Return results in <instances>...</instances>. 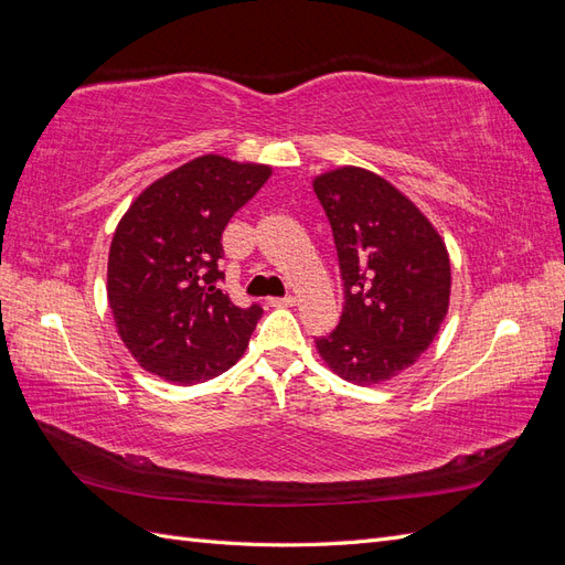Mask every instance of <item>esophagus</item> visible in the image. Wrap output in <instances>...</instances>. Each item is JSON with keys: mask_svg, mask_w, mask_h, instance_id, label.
<instances>
[{"mask_svg": "<svg viewBox=\"0 0 565 565\" xmlns=\"http://www.w3.org/2000/svg\"><path fill=\"white\" fill-rule=\"evenodd\" d=\"M268 303H270V306H280V309H287V306H295L297 299H295L292 295H287V297H270Z\"/></svg>", "mask_w": 565, "mask_h": 565, "instance_id": "34e87169", "label": "esophagus"}]
</instances>
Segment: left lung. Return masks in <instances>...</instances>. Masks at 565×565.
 <instances>
[{
	"instance_id": "obj_1",
	"label": "left lung",
	"mask_w": 565,
	"mask_h": 565,
	"mask_svg": "<svg viewBox=\"0 0 565 565\" xmlns=\"http://www.w3.org/2000/svg\"><path fill=\"white\" fill-rule=\"evenodd\" d=\"M344 280L337 330L316 341L334 374L388 382L431 347L450 306V256L417 204L380 174L339 167L313 179Z\"/></svg>"
}]
</instances>
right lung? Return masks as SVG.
<instances>
[{"mask_svg": "<svg viewBox=\"0 0 565 565\" xmlns=\"http://www.w3.org/2000/svg\"><path fill=\"white\" fill-rule=\"evenodd\" d=\"M268 164L202 156L152 181L119 218L108 301L119 339L143 370L172 384L218 377L262 318L221 292V233L270 177Z\"/></svg>", "mask_w": 565, "mask_h": 565, "instance_id": "1", "label": "right lung"}]
</instances>
